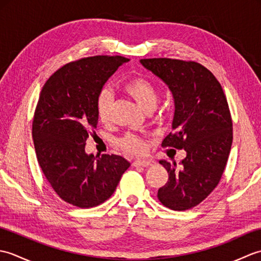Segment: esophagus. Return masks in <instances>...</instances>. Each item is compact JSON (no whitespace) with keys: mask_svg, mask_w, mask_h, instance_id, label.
Instances as JSON below:
<instances>
[{"mask_svg":"<svg viewBox=\"0 0 261 261\" xmlns=\"http://www.w3.org/2000/svg\"><path fill=\"white\" fill-rule=\"evenodd\" d=\"M154 164L156 163H154L152 159H140L132 163L135 167H149V166H153Z\"/></svg>","mask_w":261,"mask_h":261,"instance_id":"1","label":"esophagus"}]
</instances>
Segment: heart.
Returning a JSON list of instances; mask_svg holds the SVG:
<instances>
[{
	"instance_id": "1",
	"label": "heart",
	"mask_w": 261,
	"mask_h": 261,
	"mask_svg": "<svg viewBox=\"0 0 261 261\" xmlns=\"http://www.w3.org/2000/svg\"><path fill=\"white\" fill-rule=\"evenodd\" d=\"M123 90L135 99L142 110L154 109L158 101L157 88L150 81L146 79H134L124 83ZM111 105H112V94L104 90L98 94L95 101V109L98 119L102 122H108L111 116ZM121 148L131 154H139L145 151L146 143L140 137L136 135H126L119 141Z\"/></svg>"
}]
</instances>
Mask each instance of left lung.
Wrapping results in <instances>:
<instances>
[{"label": "left lung", "instance_id": "left-lung-1", "mask_svg": "<svg viewBox=\"0 0 261 261\" xmlns=\"http://www.w3.org/2000/svg\"><path fill=\"white\" fill-rule=\"evenodd\" d=\"M141 65L173 93L175 112L163 147L184 149L186 157L160 160L168 181L158 190L166 207L185 211L206 198L222 177L232 146V120L218 80L201 64L170 58L141 59Z\"/></svg>", "mask_w": 261, "mask_h": 261}]
</instances>
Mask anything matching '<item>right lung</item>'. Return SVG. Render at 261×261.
Returning <instances> with one entry per match:
<instances>
[{
  "label": "right lung",
  "mask_w": 261,
  "mask_h": 261,
  "mask_svg": "<svg viewBox=\"0 0 261 261\" xmlns=\"http://www.w3.org/2000/svg\"><path fill=\"white\" fill-rule=\"evenodd\" d=\"M129 59L95 56L69 63L43 85L32 122V139L40 168L58 196L74 206L104 203L130 167L126 159L86 153L85 143L96 129L95 101L108 80Z\"/></svg>",
  "instance_id": "add662e5"
}]
</instances>
